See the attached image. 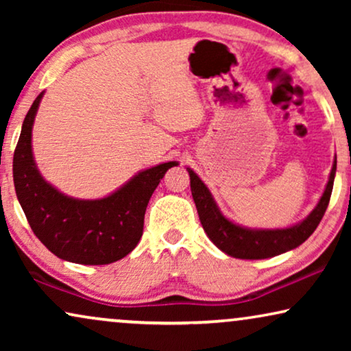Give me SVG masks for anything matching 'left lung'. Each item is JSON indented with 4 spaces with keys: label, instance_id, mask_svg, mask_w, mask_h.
Returning <instances> with one entry per match:
<instances>
[{
    "label": "left lung",
    "instance_id": "left-lung-1",
    "mask_svg": "<svg viewBox=\"0 0 351 351\" xmlns=\"http://www.w3.org/2000/svg\"><path fill=\"white\" fill-rule=\"evenodd\" d=\"M335 169H337V160H334L329 182L326 185L319 203L316 204V208L311 210L305 220H302L297 225H292L289 228L252 230L239 227V225L233 223L232 220L222 215L208 186L203 184V180L190 167H186L190 174L191 195H193L196 209H198L201 225H203L210 241L228 256L237 258H252V261L254 258L280 256L282 252L300 246L305 239L310 238V234L318 227L326 209H328L334 186Z\"/></svg>",
    "mask_w": 351,
    "mask_h": 351
}]
</instances>
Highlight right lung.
Listing matches in <instances>:
<instances>
[{
	"label": "right lung",
	"mask_w": 351,
	"mask_h": 351,
	"mask_svg": "<svg viewBox=\"0 0 351 351\" xmlns=\"http://www.w3.org/2000/svg\"><path fill=\"white\" fill-rule=\"evenodd\" d=\"M43 93L22 124L14 152V186L38 239L64 261L107 265L126 257L143 232L147 204L169 167V161L138 172L126 185L102 199H75L43 179L33 160L32 129Z\"/></svg>",
	"instance_id": "obj_1"
}]
</instances>
